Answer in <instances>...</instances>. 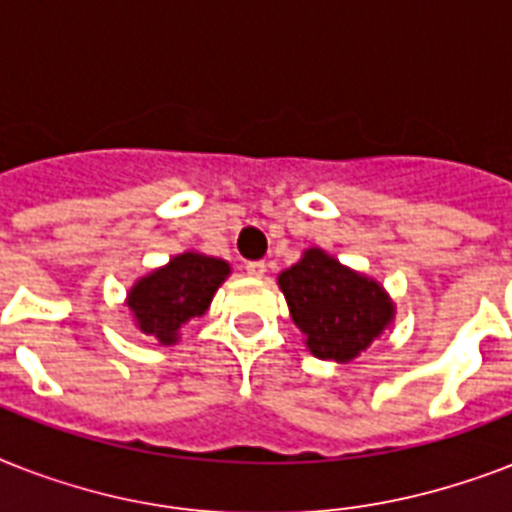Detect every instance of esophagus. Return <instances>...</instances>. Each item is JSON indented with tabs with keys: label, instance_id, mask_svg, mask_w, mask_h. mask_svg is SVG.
I'll return each instance as SVG.
<instances>
[{
	"label": "esophagus",
	"instance_id": "obj_1",
	"mask_svg": "<svg viewBox=\"0 0 512 512\" xmlns=\"http://www.w3.org/2000/svg\"><path fill=\"white\" fill-rule=\"evenodd\" d=\"M265 271H268V265H265L263 260H252V263H247V273L252 279H263Z\"/></svg>",
	"mask_w": 512,
	"mask_h": 512
}]
</instances>
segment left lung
<instances>
[{
	"label": "left lung",
	"instance_id": "left-lung-1",
	"mask_svg": "<svg viewBox=\"0 0 512 512\" xmlns=\"http://www.w3.org/2000/svg\"><path fill=\"white\" fill-rule=\"evenodd\" d=\"M276 281L305 348L321 361L350 364L396 319V303L380 281L321 247L305 249Z\"/></svg>",
	"mask_w": 512,
	"mask_h": 512
}]
</instances>
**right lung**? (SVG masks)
Instances as JSON below:
<instances>
[{
	"label": "right lung",
	"mask_w": 512,
	"mask_h": 512,
	"mask_svg": "<svg viewBox=\"0 0 512 512\" xmlns=\"http://www.w3.org/2000/svg\"><path fill=\"white\" fill-rule=\"evenodd\" d=\"M228 276V260L185 249L170 257V263L140 276L124 297V305L135 329L154 337L159 345H175L185 324L209 311L212 297Z\"/></svg>",
	"instance_id": "1"
}]
</instances>
